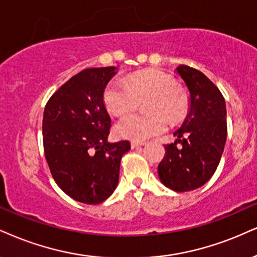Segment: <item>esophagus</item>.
<instances>
[{
    "label": "esophagus",
    "instance_id": "obj_1",
    "mask_svg": "<svg viewBox=\"0 0 257 257\" xmlns=\"http://www.w3.org/2000/svg\"><path fill=\"white\" fill-rule=\"evenodd\" d=\"M143 145H145V142H132L131 143L132 149L138 148V147H143Z\"/></svg>",
    "mask_w": 257,
    "mask_h": 257
}]
</instances>
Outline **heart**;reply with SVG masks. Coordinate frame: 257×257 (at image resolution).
Here are the masks:
<instances>
[{
    "label": "heart",
    "instance_id": "heart-1",
    "mask_svg": "<svg viewBox=\"0 0 257 257\" xmlns=\"http://www.w3.org/2000/svg\"><path fill=\"white\" fill-rule=\"evenodd\" d=\"M151 114H128L115 125V134L130 141H145L162 134L167 128V116L173 122L180 121L188 108L187 96L170 75L161 70H143L128 76L125 81L113 80L103 91L107 109L114 115H123L139 106L142 100Z\"/></svg>",
    "mask_w": 257,
    "mask_h": 257
}]
</instances>
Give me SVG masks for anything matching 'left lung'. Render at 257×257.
<instances>
[{
  "label": "left lung",
  "instance_id": "8db88e82",
  "mask_svg": "<svg viewBox=\"0 0 257 257\" xmlns=\"http://www.w3.org/2000/svg\"><path fill=\"white\" fill-rule=\"evenodd\" d=\"M189 93L185 121L164 145L166 155L158 164L161 182L175 192L205 185L216 172L226 142V104L220 90L201 71L191 66L176 68Z\"/></svg>",
  "mask_w": 257,
  "mask_h": 257
}]
</instances>
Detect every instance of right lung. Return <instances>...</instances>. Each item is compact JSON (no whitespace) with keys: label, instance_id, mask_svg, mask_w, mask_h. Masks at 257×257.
<instances>
[{"label":"right lung","instance_id":"add662e5","mask_svg":"<svg viewBox=\"0 0 257 257\" xmlns=\"http://www.w3.org/2000/svg\"><path fill=\"white\" fill-rule=\"evenodd\" d=\"M116 69L78 72L50 97L44 109V153L53 179L65 194L83 204H100L112 195L120 161L131 149L128 141L108 142L110 116L103 91Z\"/></svg>","mask_w":257,"mask_h":257}]
</instances>
